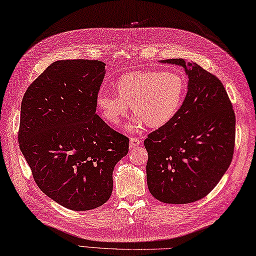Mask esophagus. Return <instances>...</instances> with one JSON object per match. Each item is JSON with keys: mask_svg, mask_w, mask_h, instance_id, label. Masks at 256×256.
Instances as JSON below:
<instances>
[{"mask_svg": "<svg viewBox=\"0 0 256 256\" xmlns=\"http://www.w3.org/2000/svg\"><path fill=\"white\" fill-rule=\"evenodd\" d=\"M141 143V140L138 138H132L129 141V146L130 148H134L136 146H139V144Z\"/></svg>", "mask_w": 256, "mask_h": 256, "instance_id": "1", "label": "esophagus"}]
</instances>
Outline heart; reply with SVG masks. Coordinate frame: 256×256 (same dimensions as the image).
Returning a JSON list of instances; mask_svg holds the SVG:
<instances>
[{"label":"heart","instance_id":"heart-1","mask_svg":"<svg viewBox=\"0 0 256 256\" xmlns=\"http://www.w3.org/2000/svg\"><path fill=\"white\" fill-rule=\"evenodd\" d=\"M186 84L175 70H140L124 74L115 84L116 94L100 91L96 104L110 124L118 126L132 106L136 116L129 130L141 129L143 122L150 127H162L178 113L184 102Z\"/></svg>","mask_w":256,"mask_h":256}]
</instances>
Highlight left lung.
Returning <instances> with one entry per match:
<instances>
[{"label":"left lung","mask_w":256,"mask_h":256,"mask_svg":"<svg viewBox=\"0 0 256 256\" xmlns=\"http://www.w3.org/2000/svg\"><path fill=\"white\" fill-rule=\"evenodd\" d=\"M160 63L184 68L188 91L175 117L144 140L148 188L160 202H196L215 188L232 163L234 112L220 80L194 62Z\"/></svg>","instance_id":"8db88e82"}]
</instances>
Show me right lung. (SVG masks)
Returning <instances> with one entry per match:
<instances>
[{
  "instance_id": "add662e5",
  "label": "right lung",
  "mask_w": 256,
  "mask_h": 256,
  "mask_svg": "<svg viewBox=\"0 0 256 256\" xmlns=\"http://www.w3.org/2000/svg\"><path fill=\"white\" fill-rule=\"evenodd\" d=\"M105 72L100 60H56L22 98L20 151L40 190L72 210L108 200L114 167L128 153L127 136L96 114Z\"/></svg>"
}]
</instances>
